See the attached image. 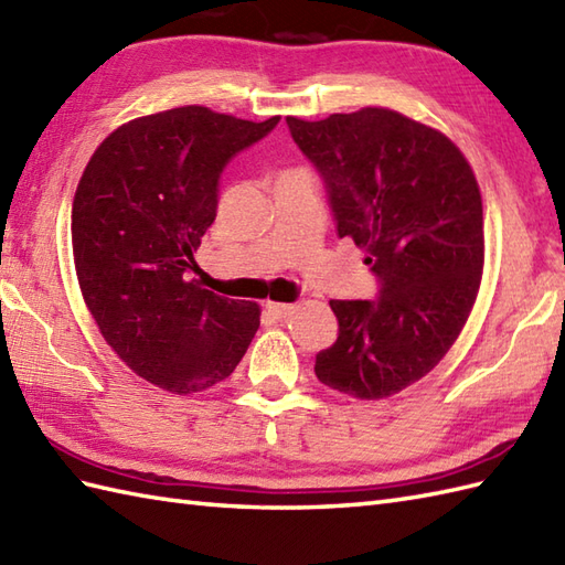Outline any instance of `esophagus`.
Segmentation results:
<instances>
[{
    "label": "esophagus",
    "mask_w": 565,
    "mask_h": 565,
    "mask_svg": "<svg viewBox=\"0 0 565 565\" xmlns=\"http://www.w3.org/2000/svg\"><path fill=\"white\" fill-rule=\"evenodd\" d=\"M294 308L296 306H291V303H274V301H269L267 303V313L274 316L276 320H284V318H289L294 313Z\"/></svg>",
    "instance_id": "esophagus-1"
}]
</instances>
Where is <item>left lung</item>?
Masks as SVG:
<instances>
[{
    "label": "left lung",
    "mask_w": 565,
    "mask_h": 565,
    "mask_svg": "<svg viewBox=\"0 0 565 565\" xmlns=\"http://www.w3.org/2000/svg\"><path fill=\"white\" fill-rule=\"evenodd\" d=\"M322 177L340 237L366 252L374 301H330L338 342L316 376L359 401L401 393L459 338L483 271V203L454 142L398 111L366 106L322 121L289 116Z\"/></svg>",
    "instance_id": "8db88e82"
}]
</instances>
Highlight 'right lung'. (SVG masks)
I'll use <instances>...</instances> for the list:
<instances>
[{
    "label": "right lung",
    "instance_id": "add662e5",
    "mask_svg": "<svg viewBox=\"0 0 565 565\" xmlns=\"http://www.w3.org/2000/svg\"><path fill=\"white\" fill-rule=\"evenodd\" d=\"M262 124L182 106L136 118L106 138L72 201L79 289L111 350L170 393L211 388L235 371L259 306L189 279L218 211L225 164L269 136Z\"/></svg>",
    "mask_w": 565,
    "mask_h": 565
}]
</instances>
